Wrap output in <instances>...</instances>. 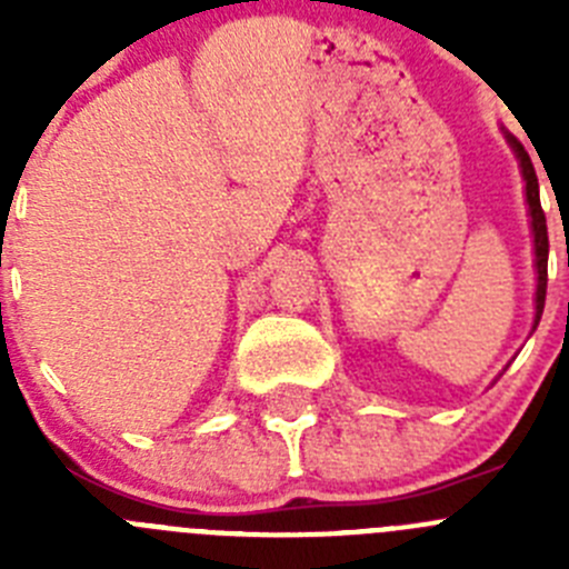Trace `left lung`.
I'll return each instance as SVG.
<instances>
[{"label":"left lung","mask_w":569,"mask_h":569,"mask_svg":"<svg viewBox=\"0 0 569 569\" xmlns=\"http://www.w3.org/2000/svg\"><path fill=\"white\" fill-rule=\"evenodd\" d=\"M507 142L512 144L516 156L521 162V173H525L527 182V204H530V219H532V239H536V270H539V284H536V325H539L541 313H545V296H547V253H550V239H547V219L545 210H541L539 199V176L530 162V153L525 150V144L519 139L507 136ZM532 325V328H536Z\"/></svg>","instance_id":"left-lung-1"}]
</instances>
